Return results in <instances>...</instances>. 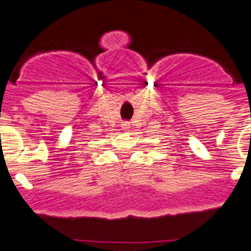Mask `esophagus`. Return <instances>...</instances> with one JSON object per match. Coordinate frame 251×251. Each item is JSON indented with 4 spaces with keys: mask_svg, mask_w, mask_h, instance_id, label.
Segmentation results:
<instances>
[{
    "mask_svg": "<svg viewBox=\"0 0 251 251\" xmlns=\"http://www.w3.org/2000/svg\"><path fill=\"white\" fill-rule=\"evenodd\" d=\"M122 128L123 129H128L129 128V123L128 122H123L122 123Z\"/></svg>",
    "mask_w": 251,
    "mask_h": 251,
    "instance_id": "esophagus-1",
    "label": "esophagus"
}]
</instances>
